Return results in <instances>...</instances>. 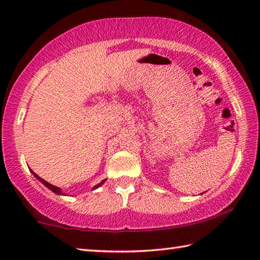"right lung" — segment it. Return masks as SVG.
Instances as JSON below:
<instances>
[{
  "label": "right lung",
  "instance_id": "add662e5",
  "mask_svg": "<svg viewBox=\"0 0 260 260\" xmlns=\"http://www.w3.org/2000/svg\"><path fill=\"white\" fill-rule=\"evenodd\" d=\"M32 173L34 174V177H35V178H37V179H39V180H40V181H41V182H42L43 184H45V186H46V187H48V188H49V189H50V190H52V191H54V192H56V193H59V195H61V193H63V192H61V191H60V189H59L58 187H55V186H52V184H50L49 182H47V181H46V180H43V179H41L40 177H39V175H38V174H35V173L33 172V171H32ZM104 181H105V180H103V181H102V182H101V183H99V184H96V187H95V188H99V187L101 186V184H102V183H103Z\"/></svg>",
  "mask_w": 260,
  "mask_h": 260
}]
</instances>
